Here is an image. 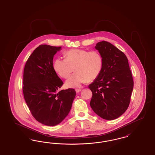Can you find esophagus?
<instances>
[{"label": "esophagus", "instance_id": "obj_1", "mask_svg": "<svg viewBox=\"0 0 155 155\" xmlns=\"http://www.w3.org/2000/svg\"><path fill=\"white\" fill-rule=\"evenodd\" d=\"M81 91V89H75V91H76V92L77 93H79L80 91Z\"/></svg>", "mask_w": 155, "mask_h": 155}]
</instances>
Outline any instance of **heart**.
Instances as JSON below:
<instances>
[{
	"label": "heart",
	"mask_w": 155,
	"mask_h": 155,
	"mask_svg": "<svg viewBox=\"0 0 155 155\" xmlns=\"http://www.w3.org/2000/svg\"><path fill=\"white\" fill-rule=\"evenodd\" d=\"M66 59H56L53 62L54 71L63 78H67L74 68L75 74L65 82L68 88H78L88 81L94 80L101 73L103 59L96 51L70 49L64 53Z\"/></svg>",
	"instance_id": "heart-1"
}]
</instances>
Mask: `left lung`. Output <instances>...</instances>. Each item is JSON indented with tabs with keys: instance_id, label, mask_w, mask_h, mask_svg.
<instances>
[{
	"instance_id": "1",
	"label": "left lung",
	"mask_w": 155,
	"mask_h": 155,
	"mask_svg": "<svg viewBox=\"0 0 155 155\" xmlns=\"http://www.w3.org/2000/svg\"><path fill=\"white\" fill-rule=\"evenodd\" d=\"M103 59L102 69L89 88L92 92L90 106L101 118L112 120L127 110L134 88L131 71L125 54L106 41L95 47Z\"/></svg>"
}]
</instances>
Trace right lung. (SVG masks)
<instances>
[{
    "mask_svg": "<svg viewBox=\"0 0 155 155\" xmlns=\"http://www.w3.org/2000/svg\"><path fill=\"white\" fill-rule=\"evenodd\" d=\"M60 46L41 45L27 60L24 70L23 94L31 114L43 124L54 126L66 117L76 92L59 89L63 82L53 67V56Z\"/></svg>",
    "mask_w": 155,
    "mask_h": 155,
    "instance_id": "1",
    "label": "right lung"
}]
</instances>
